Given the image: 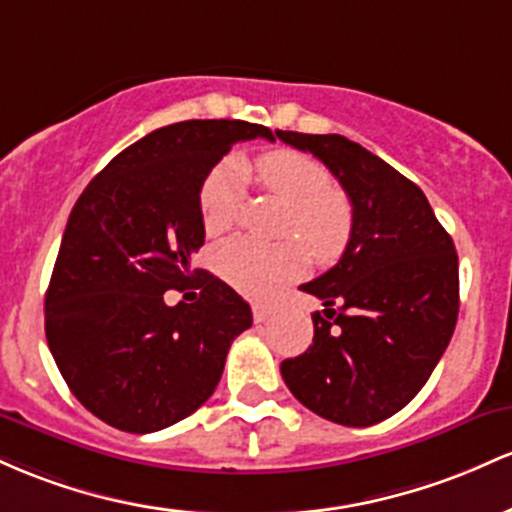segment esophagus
<instances>
[{
	"mask_svg": "<svg viewBox=\"0 0 512 512\" xmlns=\"http://www.w3.org/2000/svg\"><path fill=\"white\" fill-rule=\"evenodd\" d=\"M251 312H254L256 324H261V321H266L268 317H271L273 307H268V304H254V307H251Z\"/></svg>",
	"mask_w": 512,
	"mask_h": 512,
	"instance_id": "obj_1",
	"label": "esophagus"
}]
</instances>
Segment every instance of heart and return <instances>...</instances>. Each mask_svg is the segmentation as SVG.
Masks as SVG:
<instances>
[{"instance_id":"obj_1","label":"heart","mask_w":512,"mask_h":512,"mask_svg":"<svg viewBox=\"0 0 512 512\" xmlns=\"http://www.w3.org/2000/svg\"><path fill=\"white\" fill-rule=\"evenodd\" d=\"M244 176H256L268 193L290 205L283 237L302 240L317 263H331L343 254L353 232V205L333 188V176L324 164L295 149H275L254 164L217 166L200 191L205 232L220 234L234 225ZM215 263L222 278L244 295L268 297L304 271L307 254L296 241L263 246L246 237H234L217 249Z\"/></svg>"}]
</instances>
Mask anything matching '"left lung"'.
<instances>
[{
	"label": "left lung",
	"instance_id": "obj_1",
	"mask_svg": "<svg viewBox=\"0 0 512 512\" xmlns=\"http://www.w3.org/2000/svg\"><path fill=\"white\" fill-rule=\"evenodd\" d=\"M312 152L353 205L341 261L302 290L324 302L314 341L280 365L295 399L326 421L375 426L421 392L455 333L459 268L416 183L343 135L275 130Z\"/></svg>",
	"mask_w": 512,
	"mask_h": 512
}]
</instances>
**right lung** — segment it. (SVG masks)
Masks as SVG:
<instances>
[{
  "label": "right lung",
  "mask_w": 512,
  "mask_h": 512,
  "mask_svg": "<svg viewBox=\"0 0 512 512\" xmlns=\"http://www.w3.org/2000/svg\"><path fill=\"white\" fill-rule=\"evenodd\" d=\"M275 140L246 120H183L137 140L74 203L45 292V338L86 411L125 433H154L215 392L251 307L191 268L205 244L200 191L244 140ZM198 286L169 308L166 289Z\"/></svg>",
  "instance_id": "add662e5"
}]
</instances>
